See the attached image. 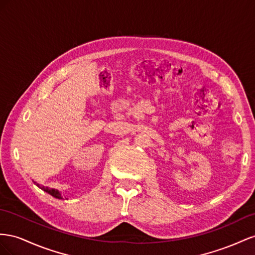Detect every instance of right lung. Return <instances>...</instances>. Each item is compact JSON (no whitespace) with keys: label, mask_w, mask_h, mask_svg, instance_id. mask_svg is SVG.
<instances>
[{"label":"right lung","mask_w":255,"mask_h":255,"mask_svg":"<svg viewBox=\"0 0 255 255\" xmlns=\"http://www.w3.org/2000/svg\"><path fill=\"white\" fill-rule=\"evenodd\" d=\"M37 186H38V187L41 189V190H43V191L48 192L49 194H51V195H52V196H54V198H56V199H63V196H62L61 192H60L59 190H56V189H51V188H48V187L39 186L38 184H37Z\"/></svg>","instance_id":"add662e5"}]
</instances>
